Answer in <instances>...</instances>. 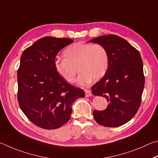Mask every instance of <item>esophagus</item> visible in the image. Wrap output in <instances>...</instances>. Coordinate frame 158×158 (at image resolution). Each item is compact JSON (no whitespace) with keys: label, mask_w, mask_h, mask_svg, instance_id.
<instances>
[{"label":"esophagus","mask_w":158,"mask_h":158,"mask_svg":"<svg viewBox=\"0 0 158 158\" xmlns=\"http://www.w3.org/2000/svg\"><path fill=\"white\" fill-rule=\"evenodd\" d=\"M85 96H86L87 97H89V96H91L92 95V92L89 89H85Z\"/></svg>","instance_id":"34e87169"}]
</instances>
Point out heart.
Wrapping results in <instances>:
<instances>
[{"label": "heart", "instance_id": "1", "mask_svg": "<svg viewBox=\"0 0 158 158\" xmlns=\"http://www.w3.org/2000/svg\"><path fill=\"white\" fill-rule=\"evenodd\" d=\"M64 58L55 60V71L60 77L72 84L76 81L77 67L81 72L77 82L86 85L92 81H99L109 67L107 49L99 44L76 43L69 46L63 52Z\"/></svg>", "mask_w": 158, "mask_h": 158}]
</instances>
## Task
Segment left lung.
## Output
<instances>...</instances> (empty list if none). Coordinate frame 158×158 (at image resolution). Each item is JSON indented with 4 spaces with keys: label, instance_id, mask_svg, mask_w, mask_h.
Masks as SVG:
<instances>
[{
    "label": "left lung",
    "instance_id": "8db88e82",
    "mask_svg": "<svg viewBox=\"0 0 158 158\" xmlns=\"http://www.w3.org/2000/svg\"><path fill=\"white\" fill-rule=\"evenodd\" d=\"M107 49L109 67L106 75L92 87V94L107 98L108 106L103 111L94 110L96 122L106 127L126 123L140 106L144 87L143 62L139 52L126 40L114 35L91 40Z\"/></svg>",
    "mask_w": 158,
    "mask_h": 158
}]
</instances>
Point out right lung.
I'll return each mask as SVG.
<instances>
[{"instance_id": "1", "label": "right lung", "mask_w": 158, "mask_h": 158, "mask_svg": "<svg viewBox=\"0 0 158 158\" xmlns=\"http://www.w3.org/2000/svg\"><path fill=\"white\" fill-rule=\"evenodd\" d=\"M68 38L45 37L27 48L17 71L18 102L27 118L47 130L56 129L70 119L72 105L85 96L55 71V57L73 42Z\"/></svg>"}]
</instances>
